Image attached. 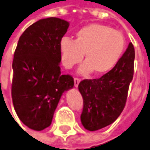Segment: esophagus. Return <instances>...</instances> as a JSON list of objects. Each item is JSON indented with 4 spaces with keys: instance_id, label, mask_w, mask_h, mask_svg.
<instances>
[{
    "instance_id": "esophagus-1",
    "label": "esophagus",
    "mask_w": 150,
    "mask_h": 150,
    "mask_svg": "<svg viewBox=\"0 0 150 150\" xmlns=\"http://www.w3.org/2000/svg\"><path fill=\"white\" fill-rule=\"evenodd\" d=\"M80 81H81V80H80V79H78V78H75V79H74V86L76 87V88L79 86Z\"/></svg>"
}]
</instances>
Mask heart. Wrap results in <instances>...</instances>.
Instances as JSON below:
<instances>
[{
	"instance_id": "obj_1",
	"label": "heart",
	"mask_w": 150,
	"mask_h": 150,
	"mask_svg": "<svg viewBox=\"0 0 150 150\" xmlns=\"http://www.w3.org/2000/svg\"><path fill=\"white\" fill-rule=\"evenodd\" d=\"M125 39L121 32L111 27L91 23L79 29L76 40L64 37L60 41L62 61L67 68L79 63L84 54L85 62L79 73L104 74L110 71L120 61L125 49Z\"/></svg>"
}]
</instances>
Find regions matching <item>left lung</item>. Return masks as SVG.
Returning <instances> with one entry per match:
<instances>
[{
	"mask_svg": "<svg viewBox=\"0 0 150 150\" xmlns=\"http://www.w3.org/2000/svg\"><path fill=\"white\" fill-rule=\"evenodd\" d=\"M135 50L132 43L116 66L96 79L79 84L83 100L81 122L88 131H97L113 123L122 112L133 77Z\"/></svg>",
	"mask_w": 150,
	"mask_h": 150,
	"instance_id": "8db88e82",
	"label": "left lung"
}]
</instances>
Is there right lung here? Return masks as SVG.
I'll return each instance as SVG.
<instances>
[{
  "instance_id": "obj_1",
  "label": "right lung",
  "mask_w": 150,
  "mask_h": 150,
  "mask_svg": "<svg viewBox=\"0 0 150 150\" xmlns=\"http://www.w3.org/2000/svg\"><path fill=\"white\" fill-rule=\"evenodd\" d=\"M68 27L63 19H40L20 36L14 52L13 106L22 122L35 131L51 124L62 95L74 85L73 78L62 75L60 67V41Z\"/></svg>"
}]
</instances>
